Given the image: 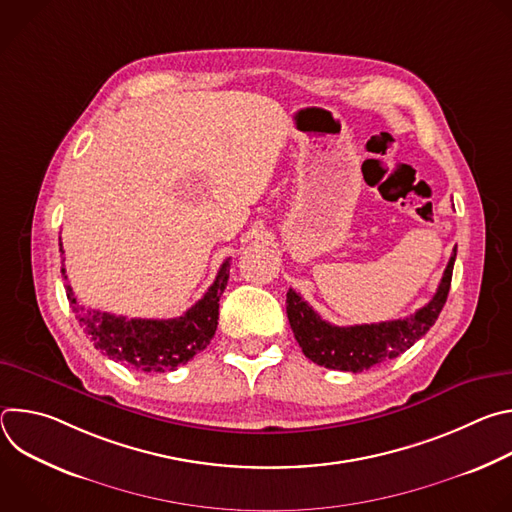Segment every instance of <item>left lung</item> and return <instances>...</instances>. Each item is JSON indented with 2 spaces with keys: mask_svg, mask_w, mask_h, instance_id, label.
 <instances>
[{
  "mask_svg": "<svg viewBox=\"0 0 512 512\" xmlns=\"http://www.w3.org/2000/svg\"><path fill=\"white\" fill-rule=\"evenodd\" d=\"M454 261L456 249L440 285H437L435 296L407 318L379 324L334 326L322 320L294 289H289L285 300L289 326L294 330L302 352L320 367L350 373L369 371L377 364L403 354L435 324L450 294Z\"/></svg>",
  "mask_w": 512,
  "mask_h": 512,
  "instance_id": "8db88e82",
  "label": "left lung"
}]
</instances>
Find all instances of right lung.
<instances>
[{
  "instance_id": "add662e5",
  "label": "right lung",
  "mask_w": 512,
  "mask_h": 512,
  "mask_svg": "<svg viewBox=\"0 0 512 512\" xmlns=\"http://www.w3.org/2000/svg\"><path fill=\"white\" fill-rule=\"evenodd\" d=\"M60 253L62 243H60ZM229 259L218 269L214 283L206 289L202 300H198L186 314L170 320H141L125 316H113L109 312L87 310L72 294L66 283V269L62 265V277L66 287V298L77 314L79 324L91 338L97 350L125 364L129 369L143 373H166L176 371L200 350H204L218 324V300L229 281Z\"/></svg>"
}]
</instances>
